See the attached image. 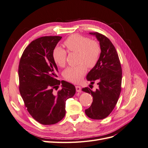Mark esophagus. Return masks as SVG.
<instances>
[{
	"instance_id": "esophagus-1",
	"label": "esophagus",
	"mask_w": 148,
	"mask_h": 148,
	"mask_svg": "<svg viewBox=\"0 0 148 148\" xmlns=\"http://www.w3.org/2000/svg\"><path fill=\"white\" fill-rule=\"evenodd\" d=\"M75 88H76V91H77L78 92H80L82 91L81 87H80L79 86H76Z\"/></svg>"
}]
</instances>
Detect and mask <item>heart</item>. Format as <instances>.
Segmentation results:
<instances>
[{
    "mask_svg": "<svg viewBox=\"0 0 148 148\" xmlns=\"http://www.w3.org/2000/svg\"><path fill=\"white\" fill-rule=\"evenodd\" d=\"M64 45L70 52L78 53V65L70 66L64 70L63 77L73 83L82 81L89 69L95 67L99 61L101 49L99 43L88 37L75 34L64 41ZM52 58L57 65L64 67L66 64V52L60 47H56L52 52Z\"/></svg>",
    "mask_w": 148,
    "mask_h": 148,
    "instance_id": "obj_1",
    "label": "heart"
}]
</instances>
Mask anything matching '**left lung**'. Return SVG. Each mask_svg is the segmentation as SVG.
<instances>
[{"label":"left lung","mask_w":148,"mask_h":148,"mask_svg":"<svg viewBox=\"0 0 148 148\" xmlns=\"http://www.w3.org/2000/svg\"><path fill=\"white\" fill-rule=\"evenodd\" d=\"M89 34L96 36L99 41L101 52L99 61L86 77L91 84L97 82L99 88L95 91L88 87L82 89L93 97L91 106L85 110V114L90 119L101 120L117 104L122 89V70L118 53L110 39L97 32Z\"/></svg>","instance_id":"1"}]
</instances>
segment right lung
<instances>
[{
	"label": "right lung",
	"mask_w": 148,
	"mask_h": 148,
	"mask_svg": "<svg viewBox=\"0 0 148 148\" xmlns=\"http://www.w3.org/2000/svg\"><path fill=\"white\" fill-rule=\"evenodd\" d=\"M61 36H43L25 48L18 66L19 91L29 114L42 125L57 123L65 115V102L76 92L74 85L57 79L52 52ZM61 83L62 89L57 93Z\"/></svg>",
	"instance_id": "1"
}]
</instances>
